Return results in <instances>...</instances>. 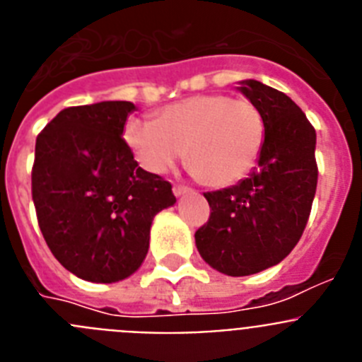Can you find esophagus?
<instances>
[{"label": "esophagus", "instance_id": "esophagus-1", "mask_svg": "<svg viewBox=\"0 0 362 362\" xmlns=\"http://www.w3.org/2000/svg\"><path fill=\"white\" fill-rule=\"evenodd\" d=\"M190 192V188L185 187V185H174V194L175 196H185V194H188Z\"/></svg>", "mask_w": 362, "mask_h": 362}]
</instances>
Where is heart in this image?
<instances>
[{
  "label": "heart",
  "instance_id": "heart-1",
  "mask_svg": "<svg viewBox=\"0 0 362 362\" xmlns=\"http://www.w3.org/2000/svg\"><path fill=\"white\" fill-rule=\"evenodd\" d=\"M124 139L152 174L168 172L187 152L190 174L206 187L223 188L255 166L264 119L250 99L201 94L165 107L158 121H129Z\"/></svg>",
  "mask_w": 362,
  "mask_h": 362
}]
</instances>
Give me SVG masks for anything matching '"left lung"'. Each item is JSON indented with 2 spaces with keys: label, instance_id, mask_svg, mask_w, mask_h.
Segmentation results:
<instances>
[{
  "label": "left lung",
  "instance_id": "left-lung-1",
  "mask_svg": "<svg viewBox=\"0 0 362 362\" xmlns=\"http://www.w3.org/2000/svg\"><path fill=\"white\" fill-rule=\"evenodd\" d=\"M239 90L264 119L257 168L233 187L206 192L209 221L196 232L201 257L221 274L252 276L299 243L317 188L315 129L283 92L246 79Z\"/></svg>",
  "mask_w": 362,
  "mask_h": 362
}]
</instances>
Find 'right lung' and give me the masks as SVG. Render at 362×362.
<instances>
[{
    "instance_id": "obj_1",
    "label": "right lung",
    "mask_w": 362,
    "mask_h": 362,
    "mask_svg": "<svg viewBox=\"0 0 362 362\" xmlns=\"http://www.w3.org/2000/svg\"><path fill=\"white\" fill-rule=\"evenodd\" d=\"M130 101L62 110L40 132L32 199L54 257L79 279L116 283L146 257L153 216L172 185L143 170L123 139Z\"/></svg>"
}]
</instances>
